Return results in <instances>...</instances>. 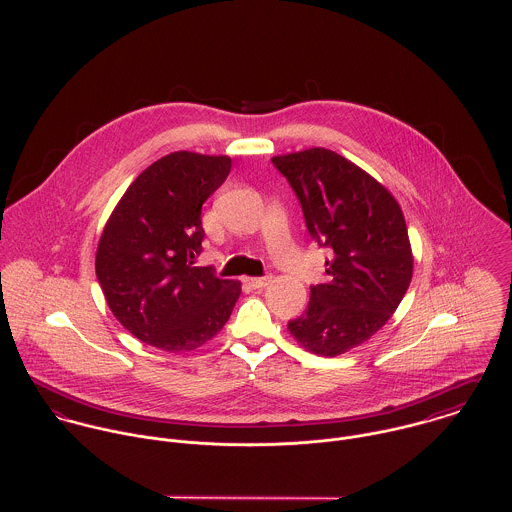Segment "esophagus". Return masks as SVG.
I'll return each mask as SVG.
<instances>
[{
    "label": "esophagus",
    "instance_id": "34e87169",
    "mask_svg": "<svg viewBox=\"0 0 512 512\" xmlns=\"http://www.w3.org/2000/svg\"><path fill=\"white\" fill-rule=\"evenodd\" d=\"M244 282H246L250 288L260 290V288H266V286L272 282V278H270V276H266V278H246Z\"/></svg>",
    "mask_w": 512,
    "mask_h": 512
}]
</instances>
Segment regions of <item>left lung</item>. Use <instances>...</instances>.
<instances>
[{"label":"left lung","instance_id":"1","mask_svg":"<svg viewBox=\"0 0 512 512\" xmlns=\"http://www.w3.org/2000/svg\"><path fill=\"white\" fill-rule=\"evenodd\" d=\"M290 181L309 236L333 250L329 280L311 286L293 339L319 357H337L386 325L412 282L414 256L394 195L343 155L311 147L272 157Z\"/></svg>","mask_w":512,"mask_h":512}]
</instances>
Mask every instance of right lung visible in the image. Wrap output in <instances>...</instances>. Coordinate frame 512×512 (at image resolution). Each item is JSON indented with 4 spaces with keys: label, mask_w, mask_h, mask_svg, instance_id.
I'll return each mask as SVG.
<instances>
[{
    "label": "right lung",
    "mask_w": 512,
    "mask_h": 512,
    "mask_svg": "<svg viewBox=\"0 0 512 512\" xmlns=\"http://www.w3.org/2000/svg\"><path fill=\"white\" fill-rule=\"evenodd\" d=\"M228 155L173 151L144 169L106 222L96 278L114 317L140 341L187 353L228 321L240 282L193 266L205 230L203 203L228 177Z\"/></svg>",
    "instance_id": "add662e5"
}]
</instances>
